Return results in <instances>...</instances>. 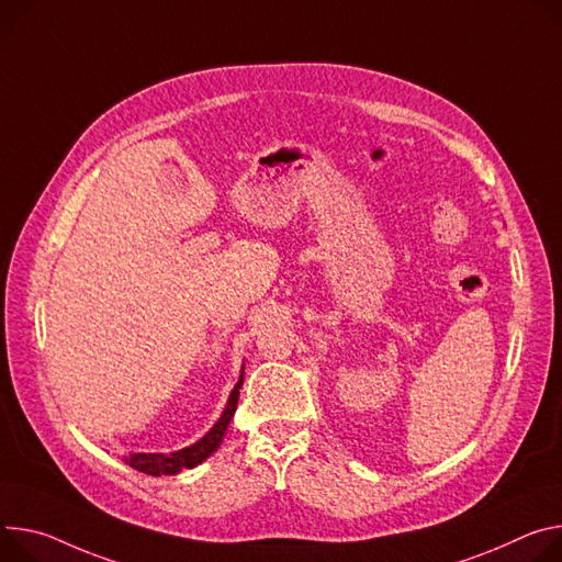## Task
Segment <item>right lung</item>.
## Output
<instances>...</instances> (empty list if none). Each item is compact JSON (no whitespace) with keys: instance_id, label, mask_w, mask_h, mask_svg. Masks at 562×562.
<instances>
[{"instance_id":"right-lung-1","label":"right lung","mask_w":562,"mask_h":562,"mask_svg":"<svg viewBox=\"0 0 562 562\" xmlns=\"http://www.w3.org/2000/svg\"><path fill=\"white\" fill-rule=\"evenodd\" d=\"M241 383H244V368H241V376H239L237 385L233 387V392L228 396V403L224 407L222 417L196 443H192L188 448H181V450H175V452H168V454H164V452H130V454H125V464L145 473V475H155V477L177 475L181 469H194L196 464H201L203 459H209L220 448V443L226 435V428H228V424L235 415Z\"/></svg>"}]
</instances>
